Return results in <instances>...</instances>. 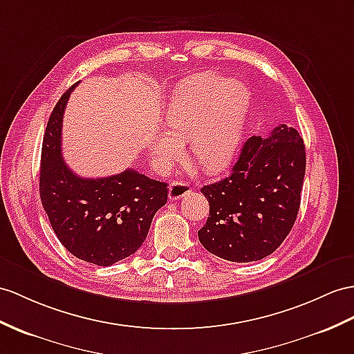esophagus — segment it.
<instances>
[{"label": "esophagus", "mask_w": 354, "mask_h": 354, "mask_svg": "<svg viewBox=\"0 0 354 354\" xmlns=\"http://www.w3.org/2000/svg\"><path fill=\"white\" fill-rule=\"evenodd\" d=\"M189 192H191V186L186 182H182V180H176V182H171L169 185V200L177 201L182 200L183 196H186Z\"/></svg>", "instance_id": "obj_1"}]
</instances>
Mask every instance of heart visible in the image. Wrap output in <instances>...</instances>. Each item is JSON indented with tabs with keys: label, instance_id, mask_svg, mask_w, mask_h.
<instances>
[{
	"label": "heart",
	"instance_id": "1",
	"mask_svg": "<svg viewBox=\"0 0 354 354\" xmlns=\"http://www.w3.org/2000/svg\"><path fill=\"white\" fill-rule=\"evenodd\" d=\"M251 94L245 84L227 81L218 73L189 77L172 94L165 112L169 131L153 142L159 167L180 156L183 138L191 140V153L207 171L225 168L236 156L246 123Z\"/></svg>",
	"mask_w": 354,
	"mask_h": 354
}]
</instances>
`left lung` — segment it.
<instances>
[{
  "label": "left lung",
  "instance_id": "8db88e82",
  "mask_svg": "<svg viewBox=\"0 0 354 354\" xmlns=\"http://www.w3.org/2000/svg\"><path fill=\"white\" fill-rule=\"evenodd\" d=\"M306 168L305 144L295 127L251 136L218 183L201 187L210 204L201 245L219 258L258 261L278 249L295 225Z\"/></svg>",
  "mask_w": 354,
  "mask_h": 354
}]
</instances>
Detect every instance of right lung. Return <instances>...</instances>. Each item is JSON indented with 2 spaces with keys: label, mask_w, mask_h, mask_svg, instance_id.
Instances as JSON below:
<instances>
[{
  "label": "right lung",
  "mask_w": 354,
  "mask_h": 354,
  "mask_svg": "<svg viewBox=\"0 0 354 354\" xmlns=\"http://www.w3.org/2000/svg\"><path fill=\"white\" fill-rule=\"evenodd\" d=\"M77 82L58 100L43 136L40 198L68 252L96 266H111L136 252L153 216L168 200L167 183L135 169L117 176H76L62 156L63 114Z\"/></svg>",
  "instance_id": "add662e5"
}]
</instances>
